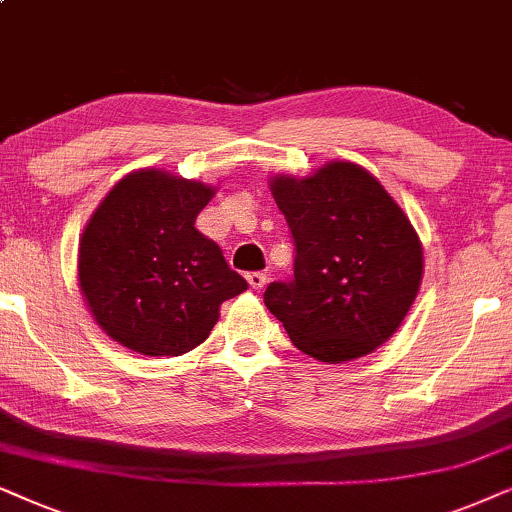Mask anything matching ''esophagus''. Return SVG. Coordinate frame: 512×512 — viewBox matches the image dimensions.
Returning a JSON list of instances; mask_svg holds the SVG:
<instances>
[{"instance_id":"34e87169","label":"esophagus","mask_w":512,"mask_h":512,"mask_svg":"<svg viewBox=\"0 0 512 512\" xmlns=\"http://www.w3.org/2000/svg\"><path fill=\"white\" fill-rule=\"evenodd\" d=\"M245 281H248L252 290H262L264 285H267V276H264L262 271H252V274L245 276Z\"/></svg>"}]
</instances>
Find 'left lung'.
Listing matches in <instances>:
<instances>
[{
    "label": "left lung",
    "instance_id": "obj_1",
    "mask_svg": "<svg viewBox=\"0 0 512 512\" xmlns=\"http://www.w3.org/2000/svg\"><path fill=\"white\" fill-rule=\"evenodd\" d=\"M269 189L295 238V278L269 285L267 309L320 363L377 351L405 320L424 276L410 217L353 161H330L304 177L274 175Z\"/></svg>",
    "mask_w": 512,
    "mask_h": 512
}]
</instances>
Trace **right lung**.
<instances>
[{"mask_svg":"<svg viewBox=\"0 0 512 512\" xmlns=\"http://www.w3.org/2000/svg\"><path fill=\"white\" fill-rule=\"evenodd\" d=\"M217 187L161 168L121 177L79 238V290L105 335L140 356H182L248 290L194 227Z\"/></svg>","mask_w":512,"mask_h":512,"instance_id":"add662e5","label":"right lung"}]
</instances>
